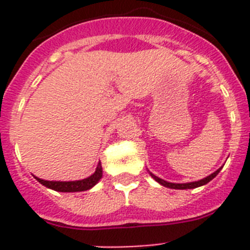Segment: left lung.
I'll use <instances>...</instances> for the list:
<instances>
[{
  "instance_id": "1",
  "label": "left lung",
  "mask_w": 250,
  "mask_h": 250,
  "mask_svg": "<svg viewBox=\"0 0 250 250\" xmlns=\"http://www.w3.org/2000/svg\"><path fill=\"white\" fill-rule=\"evenodd\" d=\"M222 169V167H220ZM220 169H218L215 171V173H213L211 175L207 176V178L202 179V180H199V182H193V183H187V184H174V183H167L165 182V180H163V179L158 178V176L152 175V174H150V175L152 176V178L155 179L156 182L160 183L161 185H164V187L167 188H170V189H194V188H198V187H202V185H205L208 184V183L210 182V180H213L214 178H215L218 174H219Z\"/></svg>"
}]
</instances>
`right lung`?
Segmentation results:
<instances>
[{
	"instance_id": "1",
	"label": "right lung",
	"mask_w": 250,
	"mask_h": 250,
	"mask_svg": "<svg viewBox=\"0 0 250 250\" xmlns=\"http://www.w3.org/2000/svg\"><path fill=\"white\" fill-rule=\"evenodd\" d=\"M101 176H103V167H101V163H99L96 171L90 178H86L83 180H77V182H47V180H42V179H36L39 180V183L50 188V189H54L56 191H63V193H71V191L89 190L90 188L94 187L100 180Z\"/></svg>"
}]
</instances>
